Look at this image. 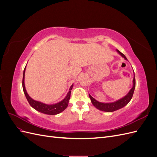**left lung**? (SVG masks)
<instances>
[{"label": "left lung", "mask_w": 157, "mask_h": 157, "mask_svg": "<svg viewBox=\"0 0 157 157\" xmlns=\"http://www.w3.org/2000/svg\"><path fill=\"white\" fill-rule=\"evenodd\" d=\"M117 52L118 54L121 55V56H122L123 58L127 60V58H126V56L124 54L121 53L119 50H117ZM135 87H136V79H135V75H134V79H133V86L132 89L130 90V92L127 94V95H126L124 98L120 99L119 100L116 101L113 103H101L96 100L94 98H92L91 96H90V94H89V97L90 99H91V101L94 105V106L96 107L98 109H99V110L105 111V112H113V111L118 110V109H120L122 107H124L130 102L133 96V94H134Z\"/></svg>", "instance_id": "obj_1"}]
</instances>
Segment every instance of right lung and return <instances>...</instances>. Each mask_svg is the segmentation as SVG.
I'll use <instances>...</instances> for the list:
<instances>
[{
    "label": "right lung",
    "instance_id": "1",
    "mask_svg": "<svg viewBox=\"0 0 157 157\" xmlns=\"http://www.w3.org/2000/svg\"><path fill=\"white\" fill-rule=\"evenodd\" d=\"M25 68L23 71V80H22V86H23V92L25 94V96L27 99L28 102L30 104V105L34 108L35 110L37 111H39L42 113L46 114V115H57V114H59L63 111L65 109L67 108L68 106L69 101L71 96V90L73 88V84L69 88V91L67 93V96L63 99L62 101H59V103H57L55 104H52V105H48V104H45L43 103H41L40 101H37L33 99L29 95H28L26 89L25 87V83H24V79H25Z\"/></svg>",
    "mask_w": 157,
    "mask_h": 157
}]
</instances>
